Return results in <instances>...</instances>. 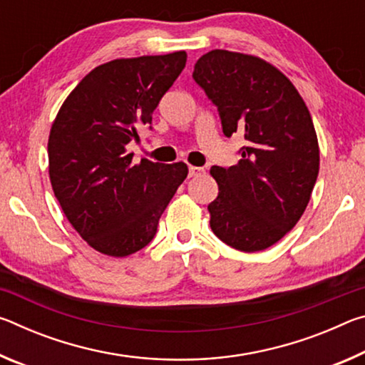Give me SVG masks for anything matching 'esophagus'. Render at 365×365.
I'll list each match as a JSON object with an SVG mask.
<instances>
[{
    "mask_svg": "<svg viewBox=\"0 0 365 365\" xmlns=\"http://www.w3.org/2000/svg\"><path fill=\"white\" fill-rule=\"evenodd\" d=\"M202 172H205V169H202V168H196V165H190V168H188V177H197V175H201Z\"/></svg>",
    "mask_w": 365,
    "mask_h": 365,
    "instance_id": "34e87169",
    "label": "esophagus"
}]
</instances>
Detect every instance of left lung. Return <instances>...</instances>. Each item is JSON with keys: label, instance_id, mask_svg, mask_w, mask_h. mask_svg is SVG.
<instances>
[{"label": "left lung", "instance_id": "1", "mask_svg": "<svg viewBox=\"0 0 365 365\" xmlns=\"http://www.w3.org/2000/svg\"><path fill=\"white\" fill-rule=\"evenodd\" d=\"M193 78L217 106L225 137H245L238 164L211 169L219 195L207 206L209 224L232 248L262 251L292 230L311 200L320 160L311 114L289 78L251 54L212 49Z\"/></svg>", "mask_w": 365, "mask_h": 365}]
</instances>
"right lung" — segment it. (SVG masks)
Listing matches in <instances>:
<instances>
[{
  "instance_id": "right-lung-1",
  "label": "right lung",
  "mask_w": 365,
  "mask_h": 365,
  "mask_svg": "<svg viewBox=\"0 0 365 365\" xmlns=\"http://www.w3.org/2000/svg\"><path fill=\"white\" fill-rule=\"evenodd\" d=\"M187 53L122 58L95 67L61 106L48 138L49 180L67 220L91 248L125 257L151 242L158 222L188 175L127 153L153 120Z\"/></svg>"
}]
</instances>
